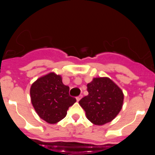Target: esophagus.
Segmentation results:
<instances>
[{
  "instance_id": "esophagus-1",
  "label": "esophagus",
  "mask_w": 155,
  "mask_h": 155,
  "mask_svg": "<svg viewBox=\"0 0 155 155\" xmlns=\"http://www.w3.org/2000/svg\"><path fill=\"white\" fill-rule=\"evenodd\" d=\"M81 98H82V95H81H81H79V96H78V97H77V98H76L77 101H78H78H80V99H81Z\"/></svg>"
}]
</instances>
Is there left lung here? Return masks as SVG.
Returning <instances> with one entry per match:
<instances>
[{"label": "left lung", "instance_id": "1", "mask_svg": "<svg viewBox=\"0 0 155 155\" xmlns=\"http://www.w3.org/2000/svg\"><path fill=\"white\" fill-rule=\"evenodd\" d=\"M88 94L79 101L87 120L95 125L112 121L121 110L124 94L108 78H98L87 85Z\"/></svg>", "mask_w": 155, "mask_h": 155}]
</instances>
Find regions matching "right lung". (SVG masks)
Instances as JSON below:
<instances>
[{"label":"right lung","instance_id":"add662e5","mask_svg":"<svg viewBox=\"0 0 155 155\" xmlns=\"http://www.w3.org/2000/svg\"><path fill=\"white\" fill-rule=\"evenodd\" d=\"M69 87L63 84L60 75L43 76L31 84V101L39 117L48 124H56L67 115L76 98L70 96Z\"/></svg>","mask_w":155,"mask_h":155}]
</instances>
